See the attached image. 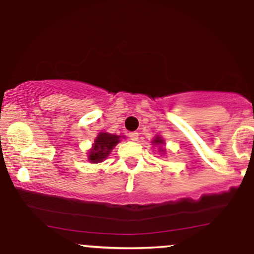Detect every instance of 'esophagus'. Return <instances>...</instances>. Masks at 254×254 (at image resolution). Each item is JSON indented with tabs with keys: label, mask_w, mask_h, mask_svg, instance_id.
I'll use <instances>...</instances> for the list:
<instances>
[{
	"label": "esophagus",
	"mask_w": 254,
	"mask_h": 254,
	"mask_svg": "<svg viewBox=\"0 0 254 254\" xmlns=\"http://www.w3.org/2000/svg\"><path fill=\"white\" fill-rule=\"evenodd\" d=\"M129 137H130V139H132V141H137V139H138V132H136V131L130 132Z\"/></svg>",
	"instance_id": "obj_1"
}]
</instances>
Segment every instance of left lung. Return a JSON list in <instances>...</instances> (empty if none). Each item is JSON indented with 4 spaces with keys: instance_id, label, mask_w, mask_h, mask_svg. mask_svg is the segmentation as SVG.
Returning <instances> with one entry per match:
<instances>
[{
    "instance_id": "left-lung-1",
    "label": "left lung",
    "mask_w": 254,
    "mask_h": 254,
    "mask_svg": "<svg viewBox=\"0 0 254 254\" xmlns=\"http://www.w3.org/2000/svg\"><path fill=\"white\" fill-rule=\"evenodd\" d=\"M151 143H153L154 147H157V145H159L160 153H162V155H165V154H166V149H165V139L162 138L161 136L156 135V136L153 138V141H151Z\"/></svg>"
}]
</instances>
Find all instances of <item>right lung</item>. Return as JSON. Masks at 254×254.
Listing matches in <instances>:
<instances>
[{
    "label": "right lung",
    "mask_w": 254,
    "mask_h": 254,
    "mask_svg": "<svg viewBox=\"0 0 254 254\" xmlns=\"http://www.w3.org/2000/svg\"><path fill=\"white\" fill-rule=\"evenodd\" d=\"M121 137L124 138L125 136L113 135V133L109 132H99L98 136L95 137L94 143L92 144V148L87 153L89 162L100 164L105 159H107L113 148L121 142Z\"/></svg>",
    "instance_id": "obj_1"
}]
</instances>
